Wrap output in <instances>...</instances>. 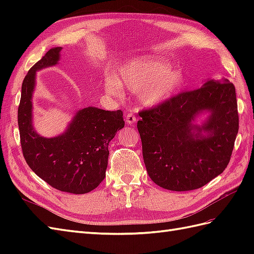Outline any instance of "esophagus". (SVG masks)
I'll list each match as a JSON object with an SVG mask.
<instances>
[{"mask_svg":"<svg viewBox=\"0 0 254 254\" xmlns=\"http://www.w3.org/2000/svg\"><path fill=\"white\" fill-rule=\"evenodd\" d=\"M126 122L127 123V124H134L136 122V117L134 116V113L133 112H127V117H126Z\"/></svg>","mask_w":254,"mask_h":254,"instance_id":"esophagus-1","label":"esophagus"}]
</instances>
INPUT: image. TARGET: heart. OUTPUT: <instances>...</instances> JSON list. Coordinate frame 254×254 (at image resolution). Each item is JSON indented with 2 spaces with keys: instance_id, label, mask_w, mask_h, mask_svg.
Instances as JSON below:
<instances>
[{
  "instance_id": "b5f03b06",
  "label": "heart",
  "mask_w": 254,
  "mask_h": 254,
  "mask_svg": "<svg viewBox=\"0 0 254 254\" xmlns=\"http://www.w3.org/2000/svg\"><path fill=\"white\" fill-rule=\"evenodd\" d=\"M182 68H171L166 59L139 57L119 67L113 76L107 77L105 87L108 93L120 95L122 88L139 90V99L145 105L156 106L170 99L186 84Z\"/></svg>"
}]
</instances>
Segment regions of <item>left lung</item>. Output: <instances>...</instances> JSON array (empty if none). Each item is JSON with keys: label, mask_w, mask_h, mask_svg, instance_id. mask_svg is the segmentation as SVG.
<instances>
[{"label": "left lung", "mask_w": 254, "mask_h": 254, "mask_svg": "<svg viewBox=\"0 0 254 254\" xmlns=\"http://www.w3.org/2000/svg\"><path fill=\"white\" fill-rule=\"evenodd\" d=\"M203 111H210L208 120L201 127L193 125ZM138 115L144 164L157 186L195 190L229 164L239 117L235 86L228 79L207 80L201 88L183 91Z\"/></svg>", "instance_id": "left-lung-1"}]
</instances>
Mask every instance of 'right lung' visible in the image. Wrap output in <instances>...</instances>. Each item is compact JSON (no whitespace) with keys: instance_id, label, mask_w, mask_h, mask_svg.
<instances>
[{"instance_id":"right-lung-1","label":"right lung","mask_w":254,"mask_h":254,"mask_svg":"<svg viewBox=\"0 0 254 254\" xmlns=\"http://www.w3.org/2000/svg\"><path fill=\"white\" fill-rule=\"evenodd\" d=\"M61 47L52 48L32 66L23 80L18 106V127L24 158L30 169L59 191L84 194L105 179L108 145L124 127L123 112L87 107L77 111L67 130L47 138L32 127V93L36 72L56 65Z\"/></svg>"}]
</instances>
